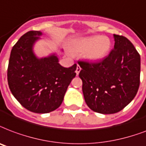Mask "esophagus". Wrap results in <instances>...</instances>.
<instances>
[{
	"label": "esophagus",
	"mask_w": 146,
	"mask_h": 146,
	"mask_svg": "<svg viewBox=\"0 0 146 146\" xmlns=\"http://www.w3.org/2000/svg\"><path fill=\"white\" fill-rule=\"evenodd\" d=\"M81 70V67L79 65L76 66V75H78L79 73H80V72Z\"/></svg>",
	"instance_id": "esophagus-1"
}]
</instances>
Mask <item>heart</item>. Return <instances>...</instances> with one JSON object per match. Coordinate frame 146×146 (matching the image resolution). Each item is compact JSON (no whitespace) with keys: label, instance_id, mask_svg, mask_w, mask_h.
<instances>
[{"label":"heart","instance_id":"obj_1","mask_svg":"<svg viewBox=\"0 0 146 146\" xmlns=\"http://www.w3.org/2000/svg\"><path fill=\"white\" fill-rule=\"evenodd\" d=\"M112 42L106 36H92L78 40L73 43V50L76 53H84V58L91 63H97L109 55Z\"/></svg>","mask_w":146,"mask_h":146}]
</instances>
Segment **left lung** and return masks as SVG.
Segmentation results:
<instances>
[{
    "label": "left lung",
    "instance_id": "8db88e82",
    "mask_svg": "<svg viewBox=\"0 0 146 146\" xmlns=\"http://www.w3.org/2000/svg\"><path fill=\"white\" fill-rule=\"evenodd\" d=\"M113 37L114 48L101 62L78 63L86 103L102 114L121 111L139 87L140 55L126 37L116 34Z\"/></svg>",
    "mask_w": 146,
    "mask_h": 146
}]
</instances>
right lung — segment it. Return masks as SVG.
Segmentation results:
<instances>
[{"label":"right lung","instance_id":"add662e5","mask_svg":"<svg viewBox=\"0 0 146 146\" xmlns=\"http://www.w3.org/2000/svg\"><path fill=\"white\" fill-rule=\"evenodd\" d=\"M41 35L40 31H29L13 46L7 82L12 94L24 108L35 113H48L61 105L76 76V64L63 67L55 53L38 58L33 45Z\"/></svg>","mask_w":146,"mask_h":146}]
</instances>
